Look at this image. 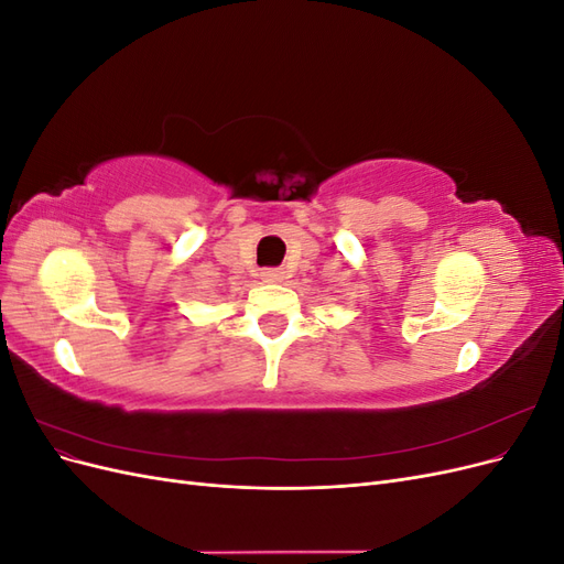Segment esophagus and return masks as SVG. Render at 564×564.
I'll return each mask as SVG.
<instances>
[{"label":"esophagus","mask_w":564,"mask_h":564,"mask_svg":"<svg viewBox=\"0 0 564 564\" xmlns=\"http://www.w3.org/2000/svg\"><path fill=\"white\" fill-rule=\"evenodd\" d=\"M261 278H263L265 282H280V280L284 278V272H282L280 268H265V270L261 272Z\"/></svg>","instance_id":"34e87169"}]
</instances>
